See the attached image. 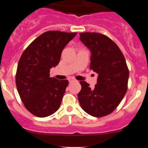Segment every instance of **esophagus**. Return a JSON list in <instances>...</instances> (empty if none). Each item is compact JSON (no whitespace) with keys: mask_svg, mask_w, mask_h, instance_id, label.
<instances>
[{"mask_svg":"<svg viewBox=\"0 0 148 148\" xmlns=\"http://www.w3.org/2000/svg\"><path fill=\"white\" fill-rule=\"evenodd\" d=\"M73 81H74V79H73V78H69V82H73Z\"/></svg>","mask_w":148,"mask_h":148,"instance_id":"obj_1","label":"esophagus"}]
</instances>
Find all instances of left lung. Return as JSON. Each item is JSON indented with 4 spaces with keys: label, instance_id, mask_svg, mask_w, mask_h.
I'll list each match as a JSON object with an SVG mask.
<instances>
[{
    "label": "left lung",
    "instance_id": "left-lung-1",
    "mask_svg": "<svg viewBox=\"0 0 148 148\" xmlns=\"http://www.w3.org/2000/svg\"><path fill=\"white\" fill-rule=\"evenodd\" d=\"M80 40L91 53L90 68L99 75L93 89L84 81L80 82L78 101L89 115L102 117L112 113L126 94L129 70L121 51L106 35L82 32Z\"/></svg>",
    "mask_w": 148,
    "mask_h": 148
}]
</instances>
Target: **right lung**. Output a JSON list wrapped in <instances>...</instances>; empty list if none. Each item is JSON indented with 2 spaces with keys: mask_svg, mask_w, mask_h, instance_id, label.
Returning a JSON list of instances; mask_svg holds the SVG:
<instances>
[{
  "mask_svg": "<svg viewBox=\"0 0 148 148\" xmlns=\"http://www.w3.org/2000/svg\"><path fill=\"white\" fill-rule=\"evenodd\" d=\"M76 32L48 31L34 40L24 50L17 67L16 87L25 108L38 117L58 110L69 82L49 77L58 64L64 48Z\"/></svg>",
  "mask_w": 148,
  "mask_h": 148,
  "instance_id": "right-lung-1",
  "label": "right lung"
}]
</instances>
